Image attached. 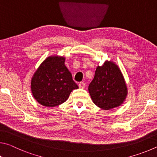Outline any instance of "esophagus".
<instances>
[{
    "label": "esophagus",
    "instance_id": "1",
    "mask_svg": "<svg viewBox=\"0 0 157 157\" xmlns=\"http://www.w3.org/2000/svg\"><path fill=\"white\" fill-rule=\"evenodd\" d=\"M78 86H79V88L84 89L85 87H86V83H85L84 82H81V83H79Z\"/></svg>",
    "mask_w": 157,
    "mask_h": 157
}]
</instances>
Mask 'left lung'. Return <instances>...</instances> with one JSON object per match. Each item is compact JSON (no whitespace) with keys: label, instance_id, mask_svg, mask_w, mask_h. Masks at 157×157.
I'll return each instance as SVG.
<instances>
[{"label":"left lung","instance_id":"left-lung-1","mask_svg":"<svg viewBox=\"0 0 157 157\" xmlns=\"http://www.w3.org/2000/svg\"><path fill=\"white\" fill-rule=\"evenodd\" d=\"M93 103L109 110L121 105L128 95V87L120 68L112 60H105L96 69L88 87Z\"/></svg>","mask_w":157,"mask_h":157}]
</instances>
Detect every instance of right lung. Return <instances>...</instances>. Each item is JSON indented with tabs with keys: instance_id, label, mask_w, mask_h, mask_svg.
<instances>
[{
	"instance_id": "add662e5",
	"label": "right lung",
	"mask_w": 157,
	"mask_h": 157,
	"mask_svg": "<svg viewBox=\"0 0 157 157\" xmlns=\"http://www.w3.org/2000/svg\"><path fill=\"white\" fill-rule=\"evenodd\" d=\"M65 60V56L56 55L46 58L33 75L32 93L40 105H59L67 101L73 90L78 88Z\"/></svg>"
}]
</instances>
